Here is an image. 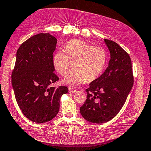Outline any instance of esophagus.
Segmentation results:
<instances>
[{"label":"esophagus","mask_w":151,"mask_h":151,"mask_svg":"<svg viewBox=\"0 0 151 151\" xmlns=\"http://www.w3.org/2000/svg\"><path fill=\"white\" fill-rule=\"evenodd\" d=\"M68 91H69V92L70 93H74L75 92H76V90L74 88H68Z\"/></svg>","instance_id":"obj_1"}]
</instances>
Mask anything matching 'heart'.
Wrapping results in <instances>:
<instances>
[{
	"mask_svg": "<svg viewBox=\"0 0 151 151\" xmlns=\"http://www.w3.org/2000/svg\"><path fill=\"white\" fill-rule=\"evenodd\" d=\"M107 62L106 50L101 47H92L79 40L68 42L65 52H57L53 57V65L61 76L67 74L68 69L74 67L63 82L70 86H76L92 82L100 76Z\"/></svg>",
	"mask_w": 151,
	"mask_h": 151,
	"instance_id": "b5f03b06",
	"label": "heart"
}]
</instances>
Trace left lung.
<instances>
[{
  "instance_id": "left-lung-1",
  "label": "left lung",
  "mask_w": 151,
  "mask_h": 151,
  "mask_svg": "<svg viewBox=\"0 0 151 151\" xmlns=\"http://www.w3.org/2000/svg\"><path fill=\"white\" fill-rule=\"evenodd\" d=\"M110 52L106 69L86 89L87 99L80 107L81 115L91 123L111 120L125 104L134 84L132 61L119 45L104 39Z\"/></svg>"
}]
</instances>
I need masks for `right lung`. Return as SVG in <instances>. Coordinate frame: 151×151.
<instances>
[{
  "mask_svg": "<svg viewBox=\"0 0 151 151\" xmlns=\"http://www.w3.org/2000/svg\"><path fill=\"white\" fill-rule=\"evenodd\" d=\"M57 40L49 33L31 36L16 53L12 85L17 103L24 116L37 123L52 120L60 108L66 86L51 87L59 79L53 72V53Z\"/></svg>",
  "mask_w": 151,
  "mask_h": 151,
  "instance_id": "right-lung-1",
  "label": "right lung"
}]
</instances>
